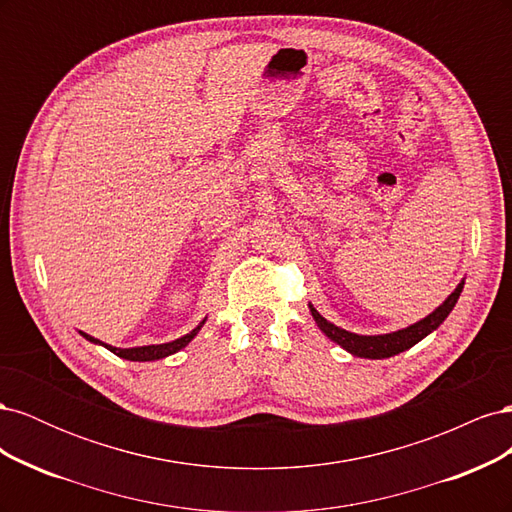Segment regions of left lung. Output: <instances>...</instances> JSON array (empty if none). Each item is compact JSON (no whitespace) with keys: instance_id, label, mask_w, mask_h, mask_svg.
Wrapping results in <instances>:
<instances>
[{"instance_id":"1","label":"left lung","mask_w":512,"mask_h":512,"mask_svg":"<svg viewBox=\"0 0 512 512\" xmlns=\"http://www.w3.org/2000/svg\"><path fill=\"white\" fill-rule=\"evenodd\" d=\"M461 290H463V282L455 288L451 297H448L436 309V312L429 314L423 320H418L416 324H412V327H408V329L386 333V335H356V333L344 331V329L335 327V324H331L329 320H324L312 305H309V309H312V316L320 327V331L327 335L329 339H333L335 344L342 346L344 350L352 352L354 356H363V359H389V356H395L399 352L412 348L414 344L421 342L423 337H427L431 331H436L440 324L444 322V318L453 312V307L459 299Z\"/></svg>"}]
</instances>
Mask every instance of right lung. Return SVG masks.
I'll return each instance as SVG.
<instances>
[{"instance_id":"add662e5","label":"right lung","mask_w":512,"mask_h":512,"mask_svg":"<svg viewBox=\"0 0 512 512\" xmlns=\"http://www.w3.org/2000/svg\"><path fill=\"white\" fill-rule=\"evenodd\" d=\"M203 324H205V320H203ZM203 324H200V327H203ZM200 327H196V329H194L192 333H188V335H183V337L175 339V342L158 344V346H141V348H113V346H106V344L98 342V339H94L91 335H85V333H81V335H83L85 339H89V342L102 344L104 348H108L113 354L121 356V359H128V361H158V359H164V356L175 354V352H179L181 348L188 346V344L192 342V339H194V335L198 333Z\"/></svg>"}]
</instances>
